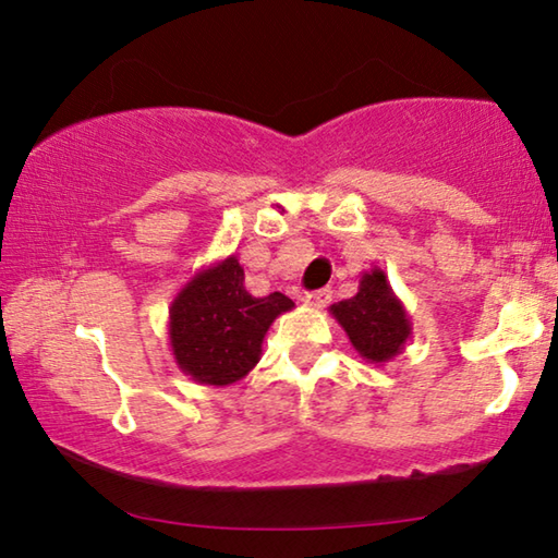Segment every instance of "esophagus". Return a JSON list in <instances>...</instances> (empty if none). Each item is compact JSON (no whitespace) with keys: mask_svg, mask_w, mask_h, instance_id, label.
Returning a JSON list of instances; mask_svg holds the SVG:
<instances>
[{"mask_svg":"<svg viewBox=\"0 0 558 558\" xmlns=\"http://www.w3.org/2000/svg\"><path fill=\"white\" fill-rule=\"evenodd\" d=\"M302 302H305V305L313 307V310H323V307L329 305V302H332V290L323 288V290L305 292V298H302Z\"/></svg>","mask_w":558,"mask_h":558,"instance_id":"34e87169","label":"esophagus"}]
</instances>
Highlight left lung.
<instances>
[{
  "label": "left lung",
  "mask_w": 558,
  "mask_h": 558,
  "mask_svg": "<svg viewBox=\"0 0 558 558\" xmlns=\"http://www.w3.org/2000/svg\"><path fill=\"white\" fill-rule=\"evenodd\" d=\"M349 342L369 364L391 362L411 339V317L381 268L366 270L354 298L329 307Z\"/></svg>",
  "instance_id": "8db88e82"
}]
</instances>
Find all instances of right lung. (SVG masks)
Masks as SVG:
<instances>
[{
    "label": "right lung",
    "instance_id": "right-lung-1",
    "mask_svg": "<svg viewBox=\"0 0 558 558\" xmlns=\"http://www.w3.org/2000/svg\"><path fill=\"white\" fill-rule=\"evenodd\" d=\"M295 307L288 295L253 298L235 256L211 263L177 292L169 307V344L179 369L204 386H229L258 364L263 337Z\"/></svg>",
    "mask_w": 558,
    "mask_h": 558
}]
</instances>
